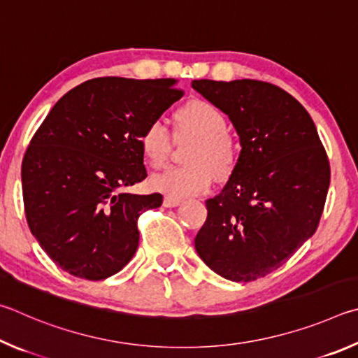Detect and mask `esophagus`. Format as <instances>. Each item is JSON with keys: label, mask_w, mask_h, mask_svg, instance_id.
I'll use <instances>...</instances> for the list:
<instances>
[{"label": "esophagus", "mask_w": 358, "mask_h": 358, "mask_svg": "<svg viewBox=\"0 0 358 358\" xmlns=\"http://www.w3.org/2000/svg\"><path fill=\"white\" fill-rule=\"evenodd\" d=\"M180 203H182V199H176L169 196H165V199H163V206H165V208H176V206H179Z\"/></svg>", "instance_id": "1"}]
</instances>
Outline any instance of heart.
Segmentation results:
<instances>
[{
	"label": "heart",
	"instance_id": "heart-1",
	"mask_svg": "<svg viewBox=\"0 0 358 358\" xmlns=\"http://www.w3.org/2000/svg\"><path fill=\"white\" fill-rule=\"evenodd\" d=\"M178 135L196 136L190 148L185 166H168L152 176L150 187L169 198L182 199L199 195L210 187L214 176L227 179L236 165V148L224 131L223 113L206 100H190L176 113ZM140 146L150 165L159 168L171 149V135L160 119L146 125L140 136Z\"/></svg>",
	"mask_w": 358,
	"mask_h": 358
}]
</instances>
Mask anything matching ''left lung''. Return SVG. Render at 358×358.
Listing matches in <instances>:
<instances>
[{
  "instance_id": "left-lung-1",
  "label": "left lung",
  "mask_w": 358,
  "mask_h": 358,
  "mask_svg": "<svg viewBox=\"0 0 358 358\" xmlns=\"http://www.w3.org/2000/svg\"><path fill=\"white\" fill-rule=\"evenodd\" d=\"M228 115L241 154L227 185L206 201L195 237L206 266L231 281L277 271L316 233L330 165L316 125L299 100L258 80H193Z\"/></svg>"
}]
</instances>
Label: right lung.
I'll list each match as a JSON object with an SVG mask.
<instances>
[{
    "label": "right lung",
    "instance_id": "right-lung-1",
    "mask_svg": "<svg viewBox=\"0 0 358 358\" xmlns=\"http://www.w3.org/2000/svg\"><path fill=\"white\" fill-rule=\"evenodd\" d=\"M176 80L92 78L64 94L43 119L22 163L31 233L56 266L105 280L134 258L141 212L160 193H122L146 179L140 136L182 97Z\"/></svg>",
    "mask_w": 358,
    "mask_h": 358
}]
</instances>
